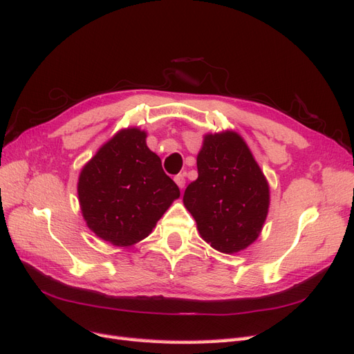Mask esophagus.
I'll return each instance as SVG.
<instances>
[{
    "instance_id": "1",
    "label": "esophagus",
    "mask_w": 354,
    "mask_h": 354,
    "mask_svg": "<svg viewBox=\"0 0 354 354\" xmlns=\"http://www.w3.org/2000/svg\"><path fill=\"white\" fill-rule=\"evenodd\" d=\"M186 176H185V173H180V174H177L176 177H174V181L177 183V186L180 187V189H185V186H186V178H185Z\"/></svg>"
}]
</instances>
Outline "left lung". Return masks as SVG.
Listing matches in <instances>:
<instances>
[{
	"mask_svg": "<svg viewBox=\"0 0 354 354\" xmlns=\"http://www.w3.org/2000/svg\"><path fill=\"white\" fill-rule=\"evenodd\" d=\"M198 178L183 202L203 241L233 254L251 245L269 211V185L243 138L226 131L208 134L198 155Z\"/></svg>",
	"mask_w": 354,
	"mask_h": 354,
	"instance_id": "8db88e82",
	"label": "left lung"
}]
</instances>
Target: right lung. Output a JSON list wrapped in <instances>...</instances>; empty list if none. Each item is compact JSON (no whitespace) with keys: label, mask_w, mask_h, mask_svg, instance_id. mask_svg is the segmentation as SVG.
<instances>
[{"label":"right lung","mask_w":354,"mask_h":354,"mask_svg":"<svg viewBox=\"0 0 354 354\" xmlns=\"http://www.w3.org/2000/svg\"><path fill=\"white\" fill-rule=\"evenodd\" d=\"M78 196L87 226L103 241L130 246L149 236L178 186L146 146V133L128 128L99 149L81 171Z\"/></svg>","instance_id":"right-lung-1"}]
</instances>
